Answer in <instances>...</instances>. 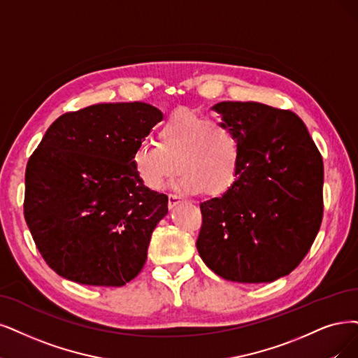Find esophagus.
I'll return each mask as SVG.
<instances>
[{
    "instance_id": "34e87169",
    "label": "esophagus",
    "mask_w": 358,
    "mask_h": 358,
    "mask_svg": "<svg viewBox=\"0 0 358 358\" xmlns=\"http://www.w3.org/2000/svg\"><path fill=\"white\" fill-rule=\"evenodd\" d=\"M181 199H182V197L180 196V194H169L168 196V206L172 209V208H174V206H177L180 202H181Z\"/></svg>"
}]
</instances>
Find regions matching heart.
<instances>
[{
	"label": "heart",
	"mask_w": 358,
	"mask_h": 358,
	"mask_svg": "<svg viewBox=\"0 0 358 358\" xmlns=\"http://www.w3.org/2000/svg\"><path fill=\"white\" fill-rule=\"evenodd\" d=\"M157 143H141L132 156L136 174L150 190L181 172L177 186L189 193H221L234 182L241 164V143L220 121L177 110L161 122Z\"/></svg>",
	"instance_id": "heart-1"
}]
</instances>
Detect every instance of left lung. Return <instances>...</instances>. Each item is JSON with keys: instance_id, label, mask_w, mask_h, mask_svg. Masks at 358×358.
Returning a JSON list of instances; mask_svg holds the SVG:
<instances>
[{"instance_id": "8db88e82", "label": "left lung", "mask_w": 358, "mask_h": 358, "mask_svg": "<svg viewBox=\"0 0 358 358\" xmlns=\"http://www.w3.org/2000/svg\"><path fill=\"white\" fill-rule=\"evenodd\" d=\"M241 143L234 182L201 203L197 250L226 280L268 283L294 271L323 218V159L301 117L255 101L213 108Z\"/></svg>"}]
</instances>
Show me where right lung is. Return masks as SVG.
I'll list each match as a JSON object with an SVG mask.
<instances>
[{
    "label": "right lung",
    "mask_w": 358,
    "mask_h": 358,
    "mask_svg": "<svg viewBox=\"0 0 358 358\" xmlns=\"http://www.w3.org/2000/svg\"><path fill=\"white\" fill-rule=\"evenodd\" d=\"M162 119L155 106L92 104L59 116L24 172V220L44 261L64 279L124 286L141 271L168 196L132 165Z\"/></svg>",
    "instance_id": "add662e5"
}]
</instances>
